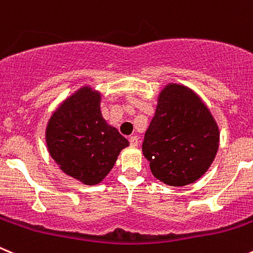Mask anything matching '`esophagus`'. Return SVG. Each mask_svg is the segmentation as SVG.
Returning a JSON list of instances; mask_svg holds the SVG:
<instances>
[{
    "label": "esophagus",
    "mask_w": 253,
    "mask_h": 253,
    "mask_svg": "<svg viewBox=\"0 0 253 253\" xmlns=\"http://www.w3.org/2000/svg\"><path fill=\"white\" fill-rule=\"evenodd\" d=\"M129 143H130L131 146H138V144H139V138H138V136H136V135L131 136V138L129 139Z\"/></svg>",
    "instance_id": "1"
}]
</instances>
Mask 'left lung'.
Segmentation results:
<instances>
[{"mask_svg": "<svg viewBox=\"0 0 253 253\" xmlns=\"http://www.w3.org/2000/svg\"><path fill=\"white\" fill-rule=\"evenodd\" d=\"M218 141V126L201 98L187 86L168 84L143 141L154 176L170 186L192 184L212 164Z\"/></svg>", "mask_w": 253, "mask_h": 253, "instance_id": "8db88e82", "label": "left lung"}]
</instances>
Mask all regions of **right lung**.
Instances as JSON below:
<instances>
[{
  "instance_id": "1",
  "label": "right lung",
  "mask_w": 253,
  "mask_h": 253,
  "mask_svg": "<svg viewBox=\"0 0 253 253\" xmlns=\"http://www.w3.org/2000/svg\"><path fill=\"white\" fill-rule=\"evenodd\" d=\"M45 143L61 170L84 185H97L109 174L129 141L100 113V93L83 86L53 113Z\"/></svg>"
}]
</instances>
